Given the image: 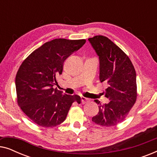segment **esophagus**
<instances>
[{"label":"esophagus","mask_w":157,"mask_h":157,"mask_svg":"<svg viewBox=\"0 0 157 157\" xmlns=\"http://www.w3.org/2000/svg\"><path fill=\"white\" fill-rule=\"evenodd\" d=\"M81 104H86V103H87L88 101H89V99H88L87 98L83 97V96H81Z\"/></svg>","instance_id":"1"}]
</instances>
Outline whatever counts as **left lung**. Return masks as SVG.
Masks as SVG:
<instances>
[{"mask_svg": "<svg viewBox=\"0 0 157 157\" xmlns=\"http://www.w3.org/2000/svg\"><path fill=\"white\" fill-rule=\"evenodd\" d=\"M89 42L99 58L101 82L106 83L107 104L94 100L99 111L92 121L102 126H113L125 120L136 103V71L127 55L106 36H95Z\"/></svg>", "mask_w": 157, "mask_h": 157, "instance_id": "obj_1", "label": "left lung"}]
</instances>
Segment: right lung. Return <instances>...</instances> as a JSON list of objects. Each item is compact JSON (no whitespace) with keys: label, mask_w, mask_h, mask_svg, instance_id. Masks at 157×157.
Masks as SVG:
<instances>
[{"label":"right lung","mask_w":157,"mask_h":157,"mask_svg":"<svg viewBox=\"0 0 157 157\" xmlns=\"http://www.w3.org/2000/svg\"><path fill=\"white\" fill-rule=\"evenodd\" d=\"M85 43V39L56 38L33 51L19 67L16 76L17 102L37 125H59L65 121L73 103H81L79 96L63 94L53 87L58 84L64 61Z\"/></svg>","instance_id":"obj_1"}]
</instances>
